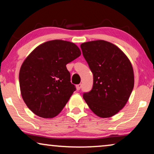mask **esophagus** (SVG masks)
Returning <instances> with one entry per match:
<instances>
[{
	"label": "esophagus",
	"instance_id": "obj_1",
	"mask_svg": "<svg viewBox=\"0 0 154 154\" xmlns=\"http://www.w3.org/2000/svg\"><path fill=\"white\" fill-rule=\"evenodd\" d=\"M81 87H82L81 84H79V85H76V90H80V89H81Z\"/></svg>",
	"mask_w": 154,
	"mask_h": 154
}]
</instances>
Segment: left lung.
Listing matches in <instances>:
<instances>
[{"label":"left lung","mask_w":154,"mask_h":154,"mask_svg":"<svg viewBox=\"0 0 154 154\" xmlns=\"http://www.w3.org/2000/svg\"><path fill=\"white\" fill-rule=\"evenodd\" d=\"M81 48L93 73V86L84 92V100L98 116H113L125 106L133 90L131 63L116 45L102 40L82 43Z\"/></svg>","instance_id":"left-lung-1"}]
</instances>
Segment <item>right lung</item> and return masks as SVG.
Returning a JSON list of instances; mask_svg holds the SVG:
<instances>
[{
  "instance_id": "1",
  "label": "right lung",
  "mask_w": 154,
  "mask_h": 154,
  "mask_svg": "<svg viewBox=\"0 0 154 154\" xmlns=\"http://www.w3.org/2000/svg\"><path fill=\"white\" fill-rule=\"evenodd\" d=\"M74 43L62 40L45 42L24 61L19 75L22 97L35 115H58L75 90L66 65L81 55Z\"/></svg>"
}]
</instances>
